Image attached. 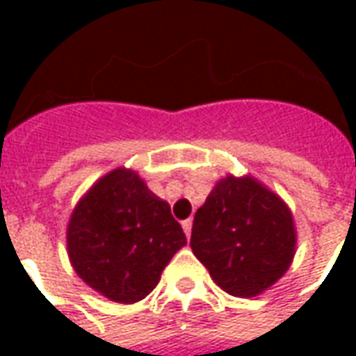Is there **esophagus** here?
<instances>
[{"label":"esophagus","instance_id":"esophagus-1","mask_svg":"<svg viewBox=\"0 0 356 356\" xmlns=\"http://www.w3.org/2000/svg\"><path fill=\"white\" fill-rule=\"evenodd\" d=\"M181 225H183V231H185L186 238H188V236H191V231H193V221H191V219H185Z\"/></svg>","mask_w":356,"mask_h":356}]
</instances>
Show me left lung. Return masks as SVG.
I'll return each mask as SVG.
<instances>
[{"mask_svg":"<svg viewBox=\"0 0 356 356\" xmlns=\"http://www.w3.org/2000/svg\"><path fill=\"white\" fill-rule=\"evenodd\" d=\"M191 248L219 288L254 298L291 265L293 217L282 198L259 181L227 175L196 211Z\"/></svg>","mask_w":356,"mask_h":356,"instance_id":"left-lung-1","label":"left lung"}]
</instances>
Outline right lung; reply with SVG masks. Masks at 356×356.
I'll use <instances>...</instances> for the list:
<instances>
[{
	"instance_id": "1",
	"label": "right lung",
	"mask_w": 356,
	"mask_h": 356,
	"mask_svg": "<svg viewBox=\"0 0 356 356\" xmlns=\"http://www.w3.org/2000/svg\"><path fill=\"white\" fill-rule=\"evenodd\" d=\"M66 244L83 282L104 298L129 305L154 290L186 238L170 204L150 193L135 171L118 168L78 202Z\"/></svg>"
}]
</instances>
